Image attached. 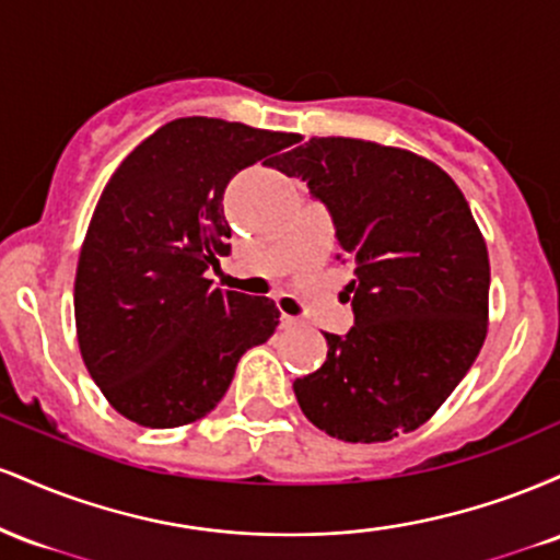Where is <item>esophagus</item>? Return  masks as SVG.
I'll return each instance as SVG.
<instances>
[{"instance_id": "obj_1", "label": "esophagus", "mask_w": 560, "mask_h": 560, "mask_svg": "<svg viewBox=\"0 0 560 560\" xmlns=\"http://www.w3.org/2000/svg\"><path fill=\"white\" fill-rule=\"evenodd\" d=\"M298 326H300V318L281 313V329H298Z\"/></svg>"}]
</instances>
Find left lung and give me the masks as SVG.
<instances>
[{"instance_id": "1", "label": "left lung", "mask_w": 560, "mask_h": 560, "mask_svg": "<svg viewBox=\"0 0 560 560\" xmlns=\"http://www.w3.org/2000/svg\"><path fill=\"white\" fill-rule=\"evenodd\" d=\"M329 208L355 324L294 382L307 421L342 442H387L436 413L477 361L490 258L464 191L432 160L376 141L313 137L276 160Z\"/></svg>"}]
</instances>
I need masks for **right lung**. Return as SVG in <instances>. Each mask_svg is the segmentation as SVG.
Wrapping results in <instances>:
<instances>
[{
    "mask_svg": "<svg viewBox=\"0 0 560 560\" xmlns=\"http://www.w3.org/2000/svg\"><path fill=\"white\" fill-rule=\"evenodd\" d=\"M298 141L221 118H176L128 155L96 202L75 268V334L89 374L128 421L191 423L236 363L279 326L273 300L213 287L229 255L223 191Z\"/></svg>",
    "mask_w": 560,
    "mask_h": 560,
    "instance_id": "1",
    "label": "right lung"
}]
</instances>
